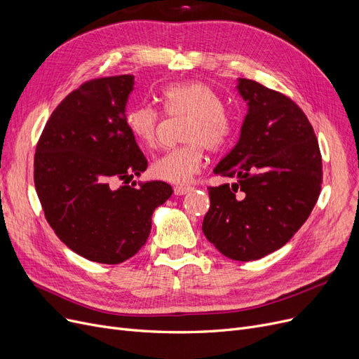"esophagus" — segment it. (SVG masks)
Masks as SVG:
<instances>
[{
    "label": "esophagus",
    "instance_id": "34e87169",
    "mask_svg": "<svg viewBox=\"0 0 359 359\" xmlns=\"http://www.w3.org/2000/svg\"><path fill=\"white\" fill-rule=\"evenodd\" d=\"M191 190H193L191 185H177L175 189H174V191H175L177 196H184V194H187V193H190Z\"/></svg>",
    "mask_w": 359,
    "mask_h": 359
}]
</instances>
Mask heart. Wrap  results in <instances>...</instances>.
Here are the masks:
<instances>
[{
  "label": "heart",
  "mask_w": 359,
  "mask_h": 359,
  "mask_svg": "<svg viewBox=\"0 0 359 359\" xmlns=\"http://www.w3.org/2000/svg\"><path fill=\"white\" fill-rule=\"evenodd\" d=\"M165 111L169 115H189L185 124L184 146L168 150L153 161L151 174L162 181L187 184L203 165V146L216 150L229 139L232 124L222 109V100L200 81L169 84L162 90ZM162 115L151 105L130 108L126 114V126L133 137L146 147H155Z\"/></svg>",
  "instance_id": "b5f03b06"
}]
</instances>
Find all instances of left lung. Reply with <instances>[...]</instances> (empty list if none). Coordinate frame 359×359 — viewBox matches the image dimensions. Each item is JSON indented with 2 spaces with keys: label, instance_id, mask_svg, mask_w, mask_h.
<instances>
[{
  "label": "left lung",
  "instance_id": "left-lung-1",
  "mask_svg": "<svg viewBox=\"0 0 359 359\" xmlns=\"http://www.w3.org/2000/svg\"><path fill=\"white\" fill-rule=\"evenodd\" d=\"M247 102L240 140L213 169L233 184L209 187L203 220L208 240L228 259L259 260L283 247L304 225L321 190L314 130L287 96L238 79Z\"/></svg>",
  "mask_w": 359,
  "mask_h": 359
}]
</instances>
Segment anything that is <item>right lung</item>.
Instances as JSON below:
<instances>
[{
  "label": "right lung",
  "instance_id": "add662e5",
  "mask_svg": "<svg viewBox=\"0 0 359 359\" xmlns=\"http://www.w3.org/2000/svg\"><path fill=\"white\" fill-rule=\"evenodd\" d=\"M134 76L83 83L55 108L35 153V187L60 240L90 262L118 264L147 241L155 209L172 187L128 184L147 161L126 126Z\"/></svg>",
  "mask_w": 359,
  "mask_h": 359
}]
</instances>
